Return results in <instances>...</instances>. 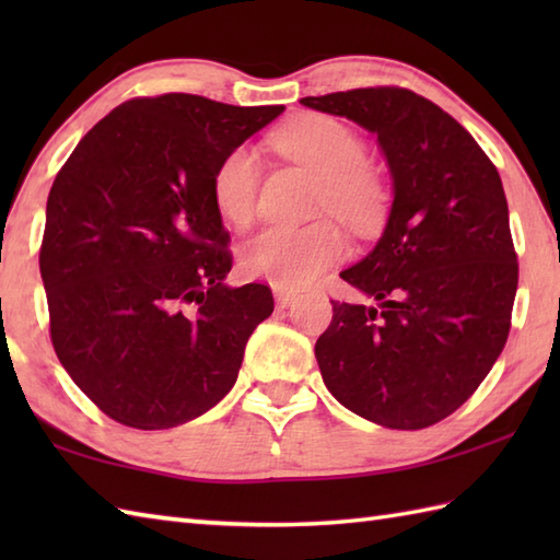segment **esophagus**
I'll return each mask as SVG.
<instances>
[{"label":"esophagus","instance_id":"esophagus-1","mask_svg":"<svg viewBox=\"0 0 560 560\" xmlns=\"http://www.w3.org/2000/svg\"><path fill=\"white\" fill-rule=\"evenodd\" d=\"M273 299H277L279 307H291L295 301H299V295H295L291 289H283L273 283Z\"/></svg>","mask_w":560,"mask_h":560}]
</instances>
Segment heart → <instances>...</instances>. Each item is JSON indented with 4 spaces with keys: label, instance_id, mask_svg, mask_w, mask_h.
<instances>
[{
    "label": "heart",
    "instance_id": "obj_1",
    "mask_svg": "<svg viewBox=\"0 0 560 560\" xmlns=\"http://www.w3.org/2000/svg\"><path fill=\"white\" fill-rule=\"evenodd\" d=\"M273 147L319 177L317 209L331 211L353 229H371L385 205L383 180L365 163V144L349 125L327 115H303L273 135ZM261 161L255 149L235 147L219 161L211 177V197L221 217L233 225L253 221ZM347 237L337 223L269 225L243 245L249 277L283 289H303L343 255Z\"/></svg>",
    "mask_w": 560,
    "mask_h": 560
}]
</instances>
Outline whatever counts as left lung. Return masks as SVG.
<instances>
[{
  "mask_svg": "<svg viewBox=\"0 0 560 560\" xmlns=\"http://www.w3.org/2000/svg\"><path fill=\"white\" fill-rule=\"evenodd\" d=\"M377 137L392 207L375 247L339 277L371 303L331 301L319 373L349 411L419 431L457 411L501 355L517 255L495 165L455 117L407 89L301 98Z\"/></svg>",
  "mask_w": 560,
  "mask_h": 560,
  "instance_id": "1",
  "label": "left lung"
}]
</instances>
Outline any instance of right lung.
Segmentation results:
<instances>
[{
  "label": "right lung",
  "instance_id": "obj_1",
  "mask_svg": "<svg viewBox=\"0 0 560 560\" xmlns=\"http://www.w3.org/2000/svg\"><path fill=\"white\" fill-rule=\"evenodd\" d=\"M283 113L189 93L105 115L57 173L40 277L59 363L117 423L163 431L229 395L273 311L265 283L229 287L233 257L211 177Z\"/></svg>",
  "mask_w": 560,
  "mask_h": 560
}]
</instances>
